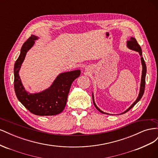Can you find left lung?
<instances>
[{
	"mask_svg": "<svg viewBox=\"0 0 158 158\" xmlns=\"http://www.w3.org/2000/svg\"><path fill=\"white\" fill-rule=\"evenodd\" d=\"M127 47L128 48H129L131 50H133V51H137L139 52V54L141 56V63H142V78H141V84H140V92H139V94H138V96L136 99V101L134 102L132 105L131 106L129 107L128 109H127L125 111H124L123 113H121V114H123V113H125L126 112L128 111L129 110H130L131 109H132L134 106H135V105L140 101V99L142 98L143 94H144V89H145V84H146V63H145V61L144 60V58L142 57V49H141V47L139 45V44H138L137 41L136 40L135 38L134 37H131V39L129 41H127ZM92 98H93V103H94V105L95 106V108H96L98 111L102 113H103V114H109V113H105L103 111H102V110H100L98 106H96V104H95V102H94V94H92Z\"/></svg>",
	"mask_w": 158,
	"mask_h": 158,
	"instance_id": "8db88e82",
	"label": "left lung"
}]
</instances>
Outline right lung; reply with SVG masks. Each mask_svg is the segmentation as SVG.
Here are the masks:
<instances>
[{
    "label": "right lung",
    "instance_id": "right-lung-1",
    "mask_svg": "<svg viewBox=\"0 0 158 158\" xmlns=\"http://www.w3.org/2000/svg\"><path fill=\"white\" fill-rule=\"evenodd\" d=\"M37 39V36L31 35L22 47L20 56L14 68V90L19 101L31 113L39 116L55 115L64 110L72 83L79 77L80 70H76L60 74L51 86L43 92L35 94L26 92L19 76V70L27 52Z\"/></svg>",
    "mask_w": 158,
    "mask_h": 158
}]
</instances>
